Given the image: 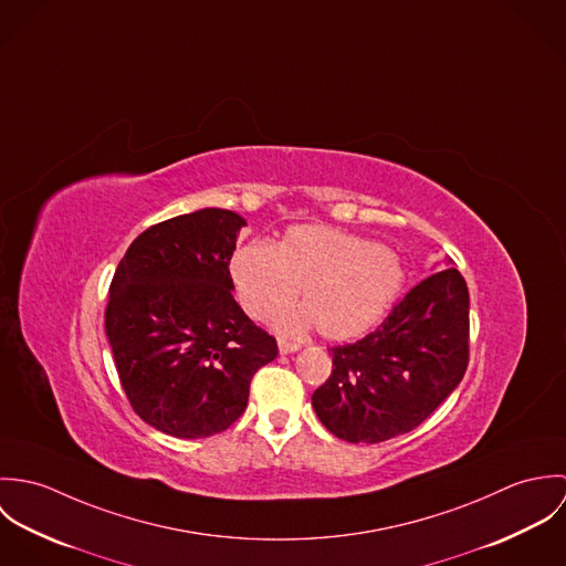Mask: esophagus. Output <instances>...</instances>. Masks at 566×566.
Here are the masks:
<instances>
[{
    "instance_id": "1",
    "label": "esophagus",
    "mask_w": 566,
    "mask_h": 566,
    "mask_svg": "<svg viewBox=\"0 0 566 566\" xmlns=\"http://www.w3.org/2000/svg\"><path fill=\"white\" fill-rule=\"evenodd\" d=\"M301 348V344L296 342H285V339H279V350L281 355H287V353H296Z\"/></svg>"
}]
</instances>
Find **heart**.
<instances>
[{"label":"heart","mask_w":566,"mask_h":566,"mask_svg":"<svg viewBox=\"0 0 566 566\" xmlns=\"http://www.w3.org/2000/svg\"><path fill=\"white\" fill-rule=\"evenodd\" d=\"M231 279L248 316L276 318L281 333H303L314 324L326 339H350L379 323L403 287L401 256L381 243L337 229L292 227L276 245L248 242L231 256Z\"/></svg>","instance_id":"obj_1"}]
</instances>
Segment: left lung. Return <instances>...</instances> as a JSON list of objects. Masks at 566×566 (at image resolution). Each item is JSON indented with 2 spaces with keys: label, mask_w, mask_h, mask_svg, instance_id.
I'll return each instance as SVG.
<instances>
[{
  "label": "left lung",
  "mask_w": 566,
  "mask_h": 566,
  "mask_svg": "<svg viewBox=\"0 0 566 566\" xmlns=\"http://www.w3.org/2000/svg\"><path fill=\"white\" fill-rule=\"evenodd\" d=\"M469 287L455 268L420 281L359 342L333 346L331 377L312 405L346 442H384L416 429L469 366Z\"/></svg>",
  "instance_id": "left-lung-1"
}]
</instances>
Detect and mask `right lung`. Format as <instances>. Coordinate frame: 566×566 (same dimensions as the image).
<instances>
[{"label": "right lung", "instance_id": "right-lung-1", "mask_svg": "<svg viewBox=\"0 0 566 566\" xmlns=\"http://www.w3.org/2000/svg\"><path fill=\"white\" fill-rule=\"evenodd\" d=\"M242 227L227 209L176 216L144 231L115 270L104 314L115 368L133 409L167 436L229 429L252 375L279 355L233 298Z\"/></svg>", "mask_w": 566, "mask_h": 566}]
</instances>
